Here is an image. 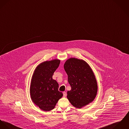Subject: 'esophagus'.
<instances>
[{"instance_id": "esophagus-1", "label": "esophagus", "mask_w": 129, "mask_h": 129, "mask_svg": "<svg viewBox=\"0 0 129 129\" xmlns=\"http://www.w3.org/2000/svg\"><path fill=\"white\" fill-rule=\"evenodd\" d=\"M63 96H64V97H66V95H67V93H66L65 91H64V92H63Z\"/></svg>"}]
</instances>
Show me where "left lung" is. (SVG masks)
Wrapping results in <instances>:
<instances>
[{
	"label": "left lung",
	"instance_id": "left-lung-1",
	"mask_svg": "<svg viewBox=\"0 0 129 129\" xmlns=\"http://www.w3.org/2000/svg\"><path fill=\"white\" fill-rule=\"evenodd\" d=\"M65 71L71 89L67 91V98L72 105L82 108L92 102L98 92V84L95 75L85 61L75 58L67 59Z\"/></svg>",
	"mask_w": 129,
	"mask_h": 129
}]
</instances>
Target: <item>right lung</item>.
<instances>
[{
    "label": "right lung",
    "instance_id": "add662e5",
    "mask_svg": "<svg viewBox=\"0 0 129 129\" xmlns=\"http://www.w3.org/2000/svg\"><path fill=\"white\" fill-rule=\"evenodd\" d=\"M60 60L54 59L40 64L35 69L30 85V95L32 101L44 111L54 108L58 101L62 96L58 91L59 85L52 79Z\"/></svg>",
    "mask_w": 129,
    "mask_h": 129
}]
</instances>
